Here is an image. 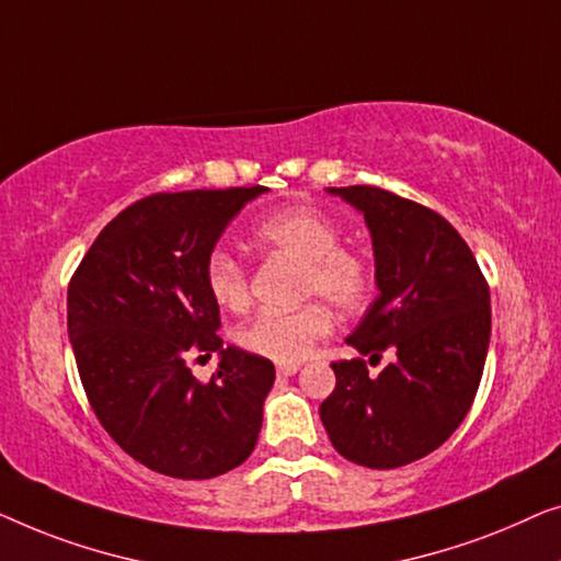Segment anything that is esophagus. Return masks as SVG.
I'll use <instances>...</instances> for the list:
<instances>
[{
    "mask_svg": "<svg viewBox=\"0 0 561 561\" xmlns=\"http://www.w3.org/2000/svg\"><path fill=\"white\" fill-rule=\"evenodd\" d=\"M297 370H299V363H279L277 366L279 376H295Z\"/></svg>",
    "mask_w": 561,
    "mask_h": 561,
    "instance_id": "obj_1",
    "label": "esophagus"
}]
</instances>
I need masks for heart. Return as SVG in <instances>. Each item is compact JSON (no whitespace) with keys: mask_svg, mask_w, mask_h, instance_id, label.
<instances>
[{"mask_svg":"<svg viewBox=\"0 0 561 561\" xmlns=\"http://www.w3.org/2000/svg\"><path fill=\"white\" fill-rule=\"evenodd\" d=\"M254 236L259 243L302 262L299 295L322 297L337 310H358L374 291V270L360 254L343 249V233L320 210L287 208L264 218ZM205 287L213 302L228 312H243L251 305V277L247 264L231 251L216 249L205 259ZM333 330V314L322 302H307L297 310H266L236 330V345L254 356L297 363L310 356L314 343Z\"/></svg>","mask_w":561,"mask_h":561,"instance_id":"heart-1","label":"heart"}]
</instances>
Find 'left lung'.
<instances>
[{
    "instance_id": "8db88e82",
    "label": "left lung",
    "mask_w": 561,
    "mask_h": 561,
    "mask_svg": "<svg viewBox=\"0 0 561 561\" xmlns=\"http://www.w3.org/2000/svg\"><path fill=\"white\" fill-rule=\"evenodd\" d=\"M363 213L374 239L378 297L348 343L378 360H335L320 404L345 460L391 470L437 449L476 399L491 341V289L462 236L427 205L374 185L330 187Z\"/></svg>"
}]
</instances>
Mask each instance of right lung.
I'll return each instance as SVG.
<instances>
[{"instance_id": "1", "label": "right lung", "mask_w": 561, "mask_h": 561, "mask_svg": "<svg viewBox=\"0 0 561 561\" xmlns=\"http://www.w3.org/2000/svg\"><path fill=\"white\" fill-rule=\"evenodd\" d=\"M264 191L147 195L106 224L70 277L68 335L93 414L126 455L162 476H224L256 447L274 363L224 348L205 259ZM195 350L221 353L210 382L186 368Z\"/></svg>"}]
</instances>
